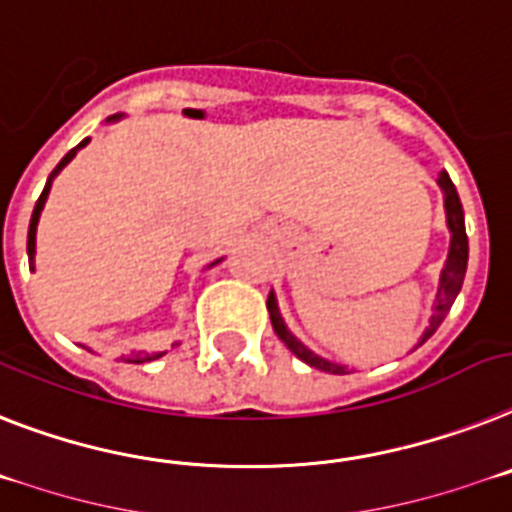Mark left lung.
Instances as JSON below:
<instances>
[{
  "label": "left lung",
  "mask_w": 512,
  "mask_h": 512,
  "mask_svg": "<svg viewBox=\"0 0 512 512\" xmlns=\"http://www.w3.org/2000/svg\"><path fill=\"white\" fill-rule=\"evenodd\" d=\"M437 184L445 192V216H448V229H450V252L448 260H445V268L440 273V289H437V304H435V315L429 320V328L424 330V336L419 338V346L427 341L437 328H440V322L445 320V315L453 307L455 296L461 291L463 286V276H466V265H468V236H466V223H463V205L461 197L455 192V184L450 182V176L442 171ZM268 312H270V322H273V330H276V336L286 343V349L296 356V359H302L307 362L309 367H317L322 372H333V375H341L343 367L338 364L328 362V359H322L317 356L315 351H309L302 341L296 336H291V330L286 328V322H283L281 312H278V302L276 294L270 291L268 296Z\"/></svg>",
  "instance_id": "1"
}]
</instances>
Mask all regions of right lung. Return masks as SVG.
I'll use <instances>...</instances> for the list:
<instances>
[{"instance_id": "obj_1", "label": "right lung", "mask_w": 512, "mask_h": 512, "mask_svg": "<svg viewBox=\"0 0 512 512\" xmlns=\"http://www.w3.org/2000/svg\"><path fill=\"white\" fill-rule=\"evenodd\" d=\"M114 119H119V114H114V117H109V122H114ZM88 140H90V137H85L83 143H80V145H75V148H72L70 153H67V156H64L62 161L57 163V169L51 171L49 182H46L44 192H41V197H38L36 208H33V216H30V226H28V260H30V270H33V260H36V226H38V218H41V210H44V205H46V197H49L51 182H54V176H57L59 171H62L64 166H67V163L72 161V158H75V153H77V150H80V148H85V145H88ZM218 263H221V260H216V263H210L208 268H213V265H218ZM158 356H161V354H145V356H137L135 362H137V364H140V362H150V359H158Z\"/></svg>"}]
</instances>
